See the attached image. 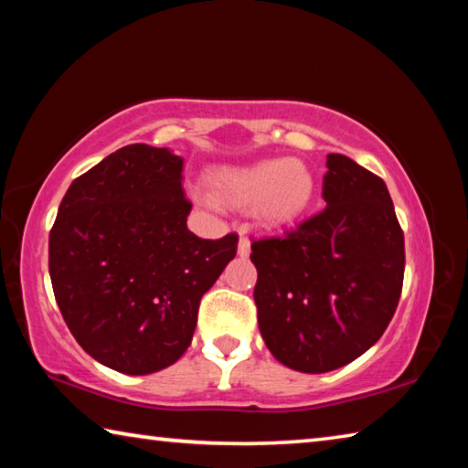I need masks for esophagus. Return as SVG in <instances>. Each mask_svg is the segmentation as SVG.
I'll list each match as a JSON object with an SVG mask.
<instances>
[{
  "label": "esophagus",
  "mask_w": 468,
  "mask_h": 468,
  "mask_svg": "<svg viewBox=\"0 0 468 468\" xmlns=\"http://www.w3.org/2000/svg\"><path fill=\"white\" fill-rule=\"evenodd\" d=\"M250 250H251L250 239L245 235H241L239 237V243H237V253H239L241 258H245V256H250Z\"/></svg>",
  "instance_id": "obj_1"
}]
</instances>
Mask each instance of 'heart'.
Masks as SVG:
<instances>
[{
  "instance_id": "1",
  "label": "heart",
  "mask_w": 468,
  "mask_h": 468,
  "mask_svg": "<svg viewBox=\"0 0 468 468\" xmlns=\"http://www.w3.org/2000/svg\"><path fill=\"white\" fill-rule=\"evenodd\" d=\"M215 200L250 208L268 225L281 227L297 220L310 208L315 179L307 165L289 158H262L245 165H227L210 173Z\"/></svg>"
}]
</instances>
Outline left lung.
<instances>
[{"mask_svg": "<svg viewBox=\"0 0 468 468\" xmlns=\"http://www.w3.org/2000/svg\"><path fill=\"white\" fill-rule=\"evenodd\" d=\"M326 208L282 237L251 243L258 326L276 361L326 374L374 346L399 305L405 235L382 179L328 154Z\"/></svg>", "mask_w": 468, "mask_h": 468, "instance_id": "8db88e82", "label": "left lung"}]
</instances>
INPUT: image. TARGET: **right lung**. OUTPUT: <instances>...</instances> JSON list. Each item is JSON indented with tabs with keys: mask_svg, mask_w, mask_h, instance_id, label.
Instances as JSON below:
<instances>
[{
	"mask_svg": "<svg viewBox=\"0 0 468 468\" xmlns=\"http://www.w3.org/2000/svg\"><path fill=\"white\" fill-rule=\"evenodd\" d=\"M184 158L130 144L72 181L49 233V274L69 332L92 359L128 376L176 363L200 299L237 253V235L187 229Z\"/></svg>",
	"mask_w": 468,
	"mask_h": 468,
	"instance_id": "1",
	"label": "right lung"
}]
</instances>
